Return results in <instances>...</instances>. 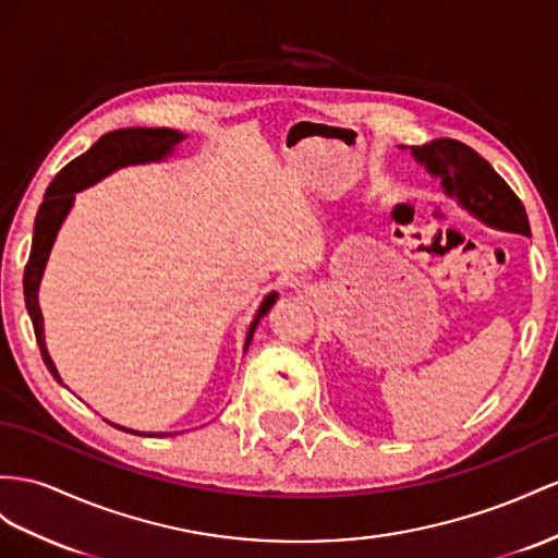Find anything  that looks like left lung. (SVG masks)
<instances>
[{
	"mask_svg": "<svg viewBox=\"0 0 558 558\" xmlns=\"http://www.w3.org/2000/svg\"><path fill=\"white\" fill-rule=\"evenodd\" d=\"M412 155L442 179V189L460 199L474 217L502 231L531 235V223L521 199L488 160L454 138H436L424 146H412Z\"/></svg>",
	"mask_w": 558,
	"mask_h": 558,
	"instance_id": "obj_1",
	"label": "left lung"
}]
</instances>
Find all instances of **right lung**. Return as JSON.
Listing matches in <instances>:
<instances>
[{
  "instance_id": "1",
  "label": "right lung",
  "mask_w": 558,
  "mask_h": 558,
  "mask_svg": "<svg viewBox=\"0 0 558 558\" xmlns=\"http://www.w3.org/2000/svg\"><path fill=\"white\" fill-rule=\"evenodd\" d=\"M179 141H183V134L174 132V130H167V126H157V130L132 126V130L110 132V134H104L101 138H98L87 153L75 157L70 165H65L59 174H56V179L49 183V189L45 193V203L39 205L37 219H35L33 250H31V259H27L25 274H23V294H25L27 313H31V320L35 327V337H37V344L41 351V359H45V365L49 367V373L56 377V381H61V377H59V373H56V367H53L49 353H47V347H45V320H41L37 290H39L41 274H45V266H47L56 233H59L65 214L70 211V207H73L75 193L87 189V185L96 183L98 179H104L106 174L116 171L118 167L162 160V157L169 155L171 148H174ZM274 302H276V292L264 299L259 313H256L254 323L250 325L245 349L250 347L256 325H259V318L266 316L268 308L274 306ZM118 428H122V426H118ZM124 432L138 434V432H132V428H124ZM138 436H146V434H138ZM148 436H169V434H148Z\"/></svg>"
}]
</instances>
